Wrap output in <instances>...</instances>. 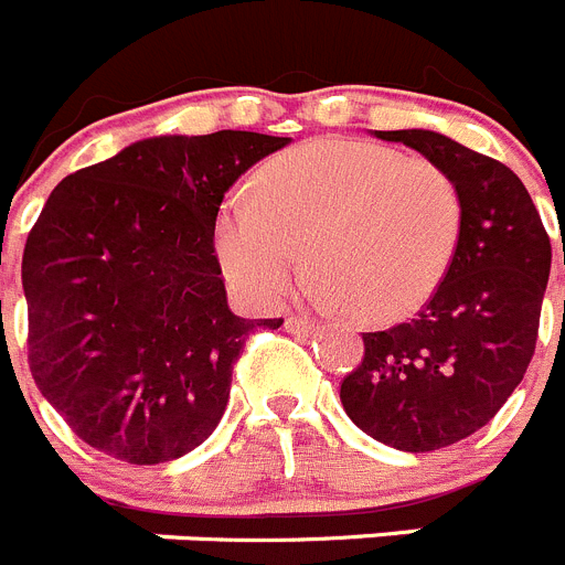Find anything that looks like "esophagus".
<instances>
[{"instance_id":"34e87169","label":"esophagus","mask_w":565,"mask_h":565,"mask_svg":"<svg viewBox=\"0 0 565 565\" xmlns=\"http://www.w3.org/2000/svg\"><path fill=\"white\" fill-rule=\"evenodd\" d=\"M286 331L294 333V337H311L317 328H313V322H308V319H299V317H288L286 319Z\"/></svg>"}]
</instances>
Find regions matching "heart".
<instances>
[{
    "mask_svg": "<svg viewBox=\"0 0 565 565\" xmlns=\"http://www.w3.org/2000/svg\"><path fill=\"white\" fill-rule=\"evenodd\" d=\"M463 201L441 167L348 138L302 143L259 189H237L217 221V257L239 291L277 302L311 263L319 306L387 322L422 308L450 274Z\"/></svg>",
    "mask_w": 565,
    "mask_h": 565,
    "instance_id": "heart-1",
    "label": "heart"
}]
</instances>
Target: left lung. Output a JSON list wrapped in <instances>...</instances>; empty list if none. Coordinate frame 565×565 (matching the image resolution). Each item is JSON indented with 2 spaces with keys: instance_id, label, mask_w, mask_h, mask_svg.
<instances>
[{
  "instance_id": "obj_1",
  "label": "left lung",
  "mask_w": 565,
  "mask_h": 565,
  "mask_svg": "<svg viewBox=\"0 0 565 565\" xmlns=\"http://www.w3.org/2000/svg\"><path fill=\"white\" fill-rule=\"evenodd\" d=\"M373 135L450 174L463 228L450 274L416 319L364 333V359L339 398L376 441L433 452L481 430L521 384L535 353L552 243L509 167L433 129Z\"/></svg>"
}]
</instances>
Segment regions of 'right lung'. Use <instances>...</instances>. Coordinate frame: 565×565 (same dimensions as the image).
<instances>
[{"label":"right lung","mask_w":565,"mask_h":565,"mask_svg":"<svg viewBox=\"0 0 565 565\" xmlns=\"http://www.w3.org/2000/svg\"><path fill=\"white\" fill-rule=\"evenodd\" d=\"M291 138L154 135L67 174L28 234L22 288L39 391L89 447L163 463L221 424L257 326L228 308L217 212L239 174Z\"/></svg>","instance_id":"right-lung-1"}]
</instances>
